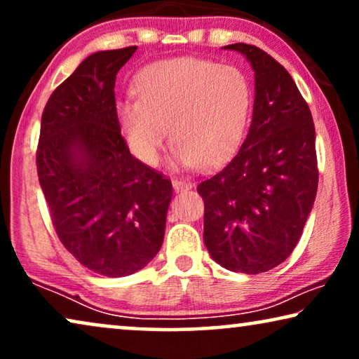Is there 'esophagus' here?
I'll return each instance as SVG.
<instances>
[{
    "instance_id": "1",
    "label": "esophagus",
    "mask_w": 359,
    "mask_h": 359,
    "mask_svg": "<svg viewBox=\"0 0 359 359\" xmlns=\"http://www.w3.org/2000/svg\"><path fill=\"white\" fill-rule=\"evenodd\" d=\"M191 186H193V183H191V181H188V180H184V178H175V180H173V188H175V191L189 189Z\"/></svg>"
}]
</instances>
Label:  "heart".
Returning a JSON list of instances; mask_svg holds the SVG:
<instances>
[{"label":"heart","mask_w":359,"mask_h":359,"mask_svg":"<svg viewBox=\"0 0 359 359\" xmlns=\"http://www.w3.org/2000/svg\"><path fill=\"white\" fill-rule=\"evenodd\" d=\"M135 97L119 102V121L137 158L155 165L166 137L180 165L210 168L237 149L252 107V86L238 68L193 57L145 67Z\"/></svg>","instance_id":"b5f03b06"}]
</instances>
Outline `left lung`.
Wrapping results in <instances>:
<instances>
[{
  "mask_svg": "<svg viewBox=\"0 0 359 359\" xmlns=\"http://www.w3.org/2000/svg\"><path fill=\"white\" fill-rule=\"evenodd\" d=\"M255 70L248 135L222 170L201 181L204 243L230 271L258 274L296 248L317 194L316 127L309 104L281 63L248 43Z\"/></svg>",
  "mask_w": 359,
  "mask_h": 359,
  "instance_id": "8db88e82",
  "label": "left lung"
}]
</instances>
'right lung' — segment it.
Wrapping results in <instances>:
<instances>
[{
  "mask_svg": "<svg viewBox=\"0 0 359 359\" xmlns=\"http://www.w3.org/2000/svg\"><path fill=\"white\" fill-rule=\"evenodd\" d=\"M135 50L93 53L55 88L36 155L58 238L107 278L137 273L158 253L173 196L171 181L132 156L121 135L116 75Z\"/></svg>",
  "mask_w": 359,
  "mask_h": 359,
  "instance_id": "obj_1",
  "label": "right lung"
}]
</instances>
